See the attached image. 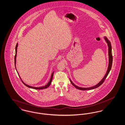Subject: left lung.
<instances>
[{"mask_svg": "<svg viewBox=\"0 0 125 125\" xmlns=\"http://www.w3.org/2000/svg\"><path fill=\"white\" fill-rule=\"evenodd\" d=\"M104 39L105 40V41L106 42L108 45V56H109V64H108V69H107V72L106 73H105V75L104 76V77L100 81V82H99L97 83L96 85H95L94 86L91 87H89V88H83V87H80L77 86L76 85H75L74 83H73L72 82L71 79H70V82L72 83V84L76 89L80 90H91V89H94L95 88H98V87H99L101 85H102L103 83L104 82V80H105L106 78L107 77V75H108L109 72L110 71L111 68H112V64H113V56H112V45H111V43L110 41L108 39L106 36H104Z\"/></svg>", "mask_w": 125, "mask_h": 125, "instance_id": "obj_1", "label": "left lung"}]
</instances>
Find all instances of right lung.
<instances>
[{
    "mask_svg": "<svg viewBox=\"0 0 125 125\" xmlns=\"http://www.w3.org/2000/svg\"><path fill=\"white\" fill-rule=\"evenodd\" d=\"M18 43H17V44H16V47H15V57H14V64H15V68H16V70L17 72V69H16V61L17 51V47H18ZM54 72H53V73H52V75H51V79H50V81L49 82V83H48L46 85H45V86H44L40 87H35L31 86H30V85H27V84H26V83H24V82H23V81L22 80L21 78V77L20 76V75H19V73H18V72H17V73H18V75H19V77H20V79H21V81H22V82L24 84V85H25V86H26L27 87H29V88H31V89H46V88H47L48 87H49L50 86L51 84L52 83V78H53V76Z\"/></svg>",
    "mask_w": 125,
    "mask_h": 125,
    "instance_id": "add662e5",
    "label": "right lung"
}]
</instances>
